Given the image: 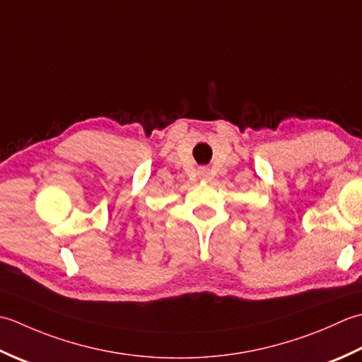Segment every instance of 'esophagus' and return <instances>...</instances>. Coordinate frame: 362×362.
<instances>
[{"mask_svg": "<svg viewBox=\"0 0 362 362\" xmlns=\"http://www.w3.org/2000/svg\"><path fill=\"white\" fill-rule=\"evenodd\" d=\"M200 178L204 180V181L208 180V178H209V172H208V170H202V172H200Z\"/></svg>", "mask_w": 362, "mask_h": 362, "instance_id": "esophagus-1", "label": "esophagus"}]
</instances>
